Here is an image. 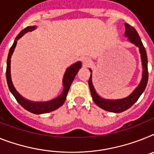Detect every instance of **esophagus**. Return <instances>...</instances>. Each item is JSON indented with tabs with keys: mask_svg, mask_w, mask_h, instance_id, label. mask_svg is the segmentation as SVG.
<instances>
[{
	"mask_svg": "<svg viewBox=\"0 0 154 154\" xmlns=\"http://www.w3.org/2000/svg\"><path fill=\"white\" fill-rule=\"evenodd\" d=\"M82 63H83V66L85 67H88L91 64V59H89L88 57H85L82 59Z\"/></svg>",
	"mask_w": 154,
	"mask_h": 154,
	"instance_id": "esophagus-1",
	"label": "esophagus"
}]
</instances>
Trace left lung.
Returning <instances> with one entry per match:
<instances>
[{
    "mask_svg": "<svg viewBox=\"0 0 154 154\" xmlns=\"http://www.w3.org/2000/svg\"><path fill=\"white\" fill-rule=\"evenodd\" d=\"M125 37H128V41L130 43L135 45L136 47L139 48V53L141 55V61L143 66V74H142V79L140 83L135 88V89L130 94L128 97H125L124 99H106L101 97L95 91V88L92 84V70L89 69L91 72V76L89 78L88 85L91 91V97L94 103L97 106L102 109H105L112 113H121L126 109H129L131 106L139 99L140 95L145 90L146 87L147 82H148V61H147L146 51L143 45V42L141 41L140 37L137 33L136 29L133 26H130L128 23H125Z\"/></svg>",
    "mask_w": 154,
    "mask_h": 154,
    "instance_id": "8db88e82",
    "label": "left lung"
}]
</instances>
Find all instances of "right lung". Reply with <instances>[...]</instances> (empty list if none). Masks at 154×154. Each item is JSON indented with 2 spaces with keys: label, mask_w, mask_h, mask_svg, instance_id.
Listing matches in <instances>:
<instances>
[{
  "label": "right lung",
  "mask_w": 154,
  "mask_h": 154,
  "mask_svg": "<svg viewBox=\"0 0 154 154\" xmlns=\"http://www.w3.org/2000/svg\"><path fill=\"white\" fill-rule=\"evenodd\" d=\"M37 28L36 26H27L24 29L19 33V35L16 37L15 40L14 41V43L12 46L9 50L8 55L7 59V68H6V78H7V83L8 88L11 91V93L14 95L15 99L17 100L18 103L22 106L25 109L29 111L30 113H35V114H43V113H49L51 111L55 110L56 109L59 108L63 105L66 99L67 93L69 91L70 85L74 80L75 76L77 75V72L81 68V62L78 61L77 63H73L70 66H69L66 69L64 76L63 78V90L62 93L58 97L55 99L49 100L47 102H34L31 101L29 99H25L24 97L22 96L17 91L14 86L12 81H11V58L13 54L14 50H15L16 45H17L18 40H19L27 32H31Z\"/></svg>",
  "instance_id": "add662e5"
}]
</instances>
